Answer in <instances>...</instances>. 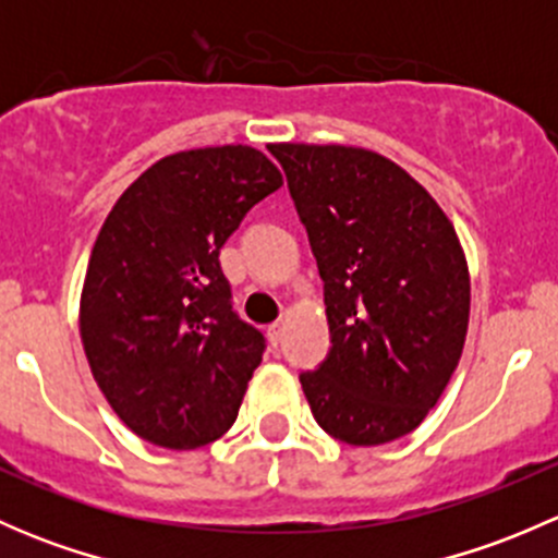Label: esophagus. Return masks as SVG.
I'll list each match as a JSON object with an SVG mask.
<instances>
[{"label":"esophagus","mask_w":558,"mask_h":558,"mask_svg":"<svg viewBox=\"0 0 558 558\" xmlns=\"http://www.w3.org/2000/svg\"><path fill=\"white\" fill-rule=\"evenodd\" d=\"M267 337H269V342H272V345H278V342L283 340V320H275V324H269Z\"/></svg>","instance_id":"esophagus-1"}]
</instances>
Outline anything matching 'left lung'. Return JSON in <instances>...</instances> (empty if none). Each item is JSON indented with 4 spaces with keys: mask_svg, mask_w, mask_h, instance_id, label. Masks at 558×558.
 Listing matches in <instances>:
<instances>
[{
    "mask_svg": "<svg viewBox=\"0 0 558 558\" xmlns=\"http://www.w3.org/2000/svg\"><path fill=\"white\" fill-rule=\"evenodd\" d=\"M324 280L331 351L302 373L313 418L348 446L410 435L446 391L470 324V269L435 196L353 145L272 143Z\"/></svg>",
    "mask_w": 558,
    "mask_h": 558,
    "instance_id": "left-lung-1",
    "label": "left lung"
}]
</instances>
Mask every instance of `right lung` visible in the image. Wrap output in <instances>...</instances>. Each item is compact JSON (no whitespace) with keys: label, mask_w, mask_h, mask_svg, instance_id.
<instances>
[{"label":"right lung","mask_w":558,"mask_h":558,"mask_svg":"<svg viewBox=\"0 0 558 558\" xmlns=\"http://www.w3.org/2000/svg\"><path fill=\"white\" fill-rule=\"evenodd\" d=\"M280 185L251 145L178 150L107 213L83 280L81 340L105 399L143 440L189 451L238 418L264 337L234 315L218 253Z\"/></svg>","instance_id":"add662e5"}]
</instances>
